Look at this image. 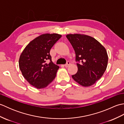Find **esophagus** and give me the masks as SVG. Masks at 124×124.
<instances>
[{"label": "esophagus", "instance_id": "esophagus-1", "mask_svg": "<svg viewBox=\"0 0 124 124\" xmlns=\"http://www.w3.org/2000/svg\"><path fill=\"white\" fill-rule=\"evenodd\" d=\"M70 62H69V61H68L67 62V64H65L64 66H65V67H66V68H67V67H68L70 65Z\"/></svg>", "mask_w": 124, "mask_h": 124}]
</instances>
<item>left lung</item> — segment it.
Wrapping results in <instances>:
<instances>
[{"mask_svg": "<svg viewBox=\"0 0 124 124\" xmlns=\"http://www.w3.org/2000/svg\"><path fill=\"white\" fill-rule=\"evenodd\" d=\"M67 38L76 53L78 71L72 77L84 87H89L101 78L106 71L108 56L105 47L92 37L84 34H68Z\"/></svg>", "mask_w": 124, "mask_h": 124, "instance_id": "obj_1", "label": "left lung"}]
</instances>
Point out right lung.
I'll return each instance as SVG.
<instances>
[{"mask_svg":"<svg viewBox=\"0 0 124 124\" xmlns=\"http://www.w3.org/2000/svg\"><path fill=\"white\" fill-rule=\"evenodd\" d=\"M61 37L57 33L42 34L31 41L20 55L18 64L22 74L36 88H45L56 77L59 66L53 63L49 52Z\"/></svg>","mask_w":124,"mask_h":124,"instance_id":"1","label":"right lung"}]
</instances>
